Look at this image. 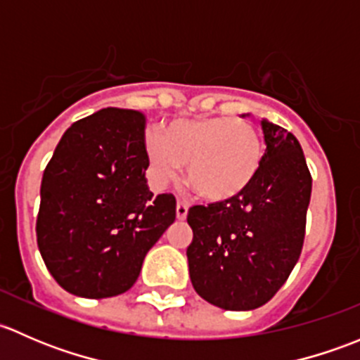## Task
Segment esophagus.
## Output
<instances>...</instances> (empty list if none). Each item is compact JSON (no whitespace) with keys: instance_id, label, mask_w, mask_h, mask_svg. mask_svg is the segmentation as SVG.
<instances>
[{"instance_id":"obj_1","label":"esophagus","mask_w":360,"mask_h":360,"mask_svg":"<svg viewBox=\"0 0 360 360\" xmlns=\"http://www.w3.org/2000/svg\"><path fill=\"white\" fill-rule=\"evenodd\" d=\"M176 216L179 221H184L188 216V205L184 202H177V207H176Z\"/></svg>"}]
</instances>
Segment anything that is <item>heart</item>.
Masks as SVG:
<instances>
[{
    "instance_id": "1",
    "label": "heart",
    "mask_w": 360,
    "mask_h": 360,
    "mask_svg": "<svg viewBox=\"0 0 360 360\" xmlns=\"http://www.w3.org/2000/svg\"><path fill=\"white\" fill-rule=\"evenodd\" d=\"M155 186L176 183L186 165V184L207 202H230L257 179L264 144L252 125L230 116L179 118L150 132L144 143Z\"/></svg>"
}]
</instances>
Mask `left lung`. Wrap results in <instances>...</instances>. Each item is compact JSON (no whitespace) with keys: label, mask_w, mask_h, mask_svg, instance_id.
<instances>
[{"label":"left lung","mask_w":360,"mask_h":360,"mask_svg":"<svg viewBox=\"0 0 360 360\" xmlns=\"http://www.w3.org/2000/svg\"><path fill=\"white\" fill-rule=\"evenodd\" d=\"M261 130L266 153L252 186L235 200L195 205L188 212L191 284L223 310L245 311L268 303L303 248L311 195L303 150L291 132L266 118Z\"/></svg>","instance_id":"1"}]
</instances>
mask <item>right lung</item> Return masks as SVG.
<instances>
[{
  "instance_id": "1",
  "label": "right lung",
  "mask_w": 360,
  "mask_h": 360,
  "mask_svg": "<svg viewBox=\"0 0 360 360\" xmlns=\"http://www.w3.org/2000/svg\"><path fill=\"white\" fill-rule=\"evenodd\" d=\"M144 116L104 108L64 132L41 179L36 237L57 284L79 297L118 296L176 219V198L150 191Z\"/></svg>"
}]
</instances>
